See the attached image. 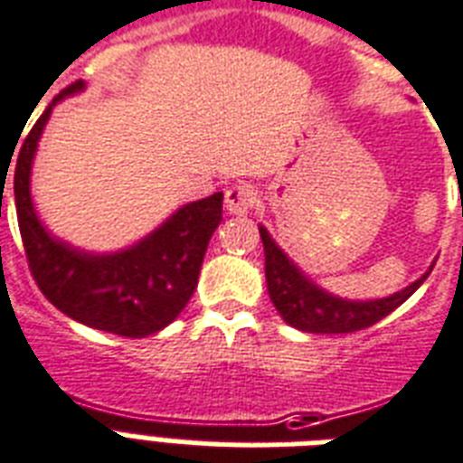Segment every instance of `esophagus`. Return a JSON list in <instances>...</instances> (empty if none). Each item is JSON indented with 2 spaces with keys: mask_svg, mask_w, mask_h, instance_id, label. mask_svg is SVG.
Segmentation results:
<instances>
[{
  "mask_svg": "<svg viewBox=\"0 0 463 463\" xmlns=\"http://www.w3.org/2000/svg\"><path fill=\"white\" fill-rule=\"evenodd\" d=\"M258 193L250 183H239L234 188L224 193V207L229 214H246L250 207L256 205Z\"/></svg>",
  "mask_w": 463,
  "mask_h": 463,
  "instance_id": "34e87169",
  "label": "esophagus"
}]
</instances>
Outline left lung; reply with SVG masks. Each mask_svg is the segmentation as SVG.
<instances>
[{
    "mask_svg": "<svg viewBox=\"0 0 463 463\" xmlns=\"http://www.w3.org/2000/svg\"><path fill=\"white\" fill-rule=\"evenodd\" d=\"M260 229V241L265 250V280H268V295L275 309L289 326L307 333H354L369 328L393 309H399L415 289L420 288L432 268H430L420 280L408 285L396 295L384 299H369V302H353V299H340L331 292L314 285V282L297 268L288 258V253L272 241L268 229Z\"/></svg>",
    "mask_w": 463,
    "mask_h": 463,
    "instance_id": "obj_1",
    "label": "left lung"
}]
</instances>
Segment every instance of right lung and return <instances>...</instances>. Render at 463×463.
<instances>
[{
  "label": "right lung",
  "instance_id": "obj_1",
  "mask_svg": "<svg viewBox=\"0 0 463 463\" xmlns=\"http://www.w3.org/2000/svg\"><path fill=\"white\" fill-rule=\"evenodd\" d=\"M77 81L55 96L24 139L14 171V203L28 268L50 304L79 324L125 338L166 328L198 288L207 243L222 222V193L175 210L159 229L118 253H86L43 227L31 200V166L52 106L77 94Z\"/></svg>",
  "mask_w": 463,
  "mask_h": 463
}]
</instances>
